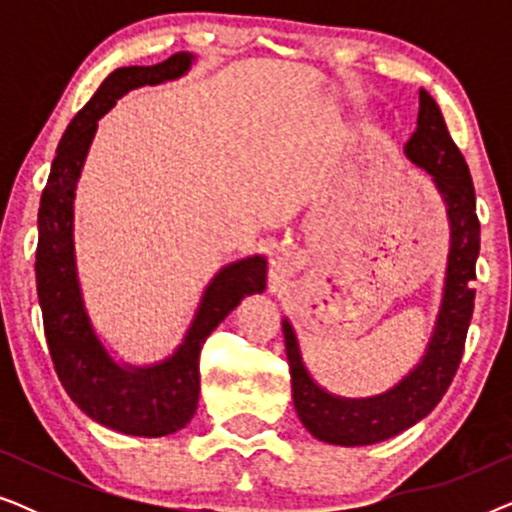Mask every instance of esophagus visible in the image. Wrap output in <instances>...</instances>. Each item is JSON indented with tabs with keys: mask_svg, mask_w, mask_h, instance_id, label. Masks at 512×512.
Instances as JSON below:
<instances>
[{
	"mask_svg": "<svg viewBox=\"0 0 512 512\" xmlns=\"http://www.w3.org/2000/svg\"><path fill=\"white\" fill-rule=\"evenodd\" d=\"M289 251H286V249H282V251H279V261H277V272H282V275H284V272H289Z\"/></svg>",
	"mask_w": 512,
	"mask_h": 512,
	"instance_id": "34e87169",
	"label": "esophagus"
}]
</instances>
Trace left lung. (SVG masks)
<instances>
[{
  "label": "left lung",
  "mask_w": 512,
  "mask_h": 512,
  "mask_svg": "<svg viewBox=\"0 0 512 512\" xmlns=\"http://www.w3.org/2000/svg\"><path fill=\"white\" fill-rule=\"evenodd\" d=\"M405 156L429 174L445 202L450 223L443 298L429 345L417 366L384 394L368 398L335 396L312 380L300 354L296 331L289 319H282L293 408L314 438L331 445H373L410 429L440 403L464 354L473 317L480 221L475 214V188L466 160L452 142L436 100L424 88L419 90L417 130L405 144Z\"/></svg>",
  "instance_id": "obj_1"
}]
</instances>
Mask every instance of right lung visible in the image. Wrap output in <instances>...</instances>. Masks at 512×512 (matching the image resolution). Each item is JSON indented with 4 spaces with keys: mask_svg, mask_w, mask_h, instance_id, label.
Masks as SVG:
<instances>
[{
    "mask_svg": "<svg viewBox=\"0 0 512 512\" xmlns=\"http://www.w3.org/2000/svg\"><path fill=\"white\" fill-rule=\"evenodd\" d=\"M195 62L193 53H174L151 67L111 72L90 102L67 125L55 151L39 205L37 296L55 373L69 398L93 419L125 436L160 438L184 429L198 410L200 349L207 335L240 305L244 296L265 291L268 261L247 256L223 265L202 293L184 342L151 366L116 361L83 300L74 249V198L97 121L130 90L174 81Z\"/></svg>",
    "mask_w": 512,
    "mask_h": 512,
    "instance_id": "add662e5",
    "label": "right lung"
}]
</instances>
